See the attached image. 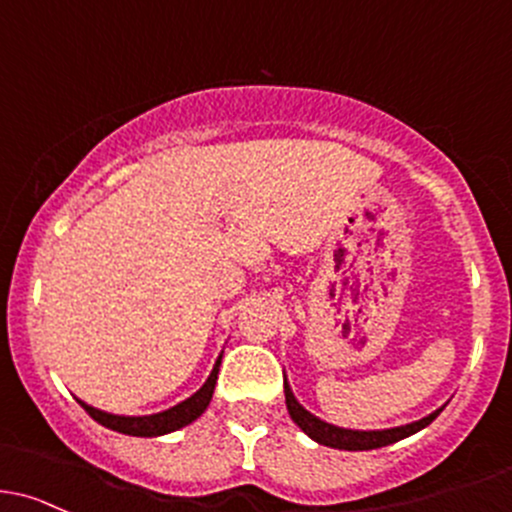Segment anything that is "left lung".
Masks as SVG:
<instances>
[{"label": "left lung", "instance_id": "1", "mask_svg": "<svg viewBox=\"0 0 512 512\" xmlns=\"http://www.w3.org/2000/svg\"><path fill=\"white\" fill-rule=\"evenodd\" d=\"M284 397H287V410L289 417L297 422V427L304 434H309L311 439L319 441V444L331 446V449H346V451H368V449H380V446L395 444V441L410 437V434L419 432L427 424H432L439 417V412H432L429 417H422L419 422L405 424V427H392V429H375V432H360V429H343L333 427V424L324 422V419L314 417L309 410L299 405L297 397H294L292 387L284 380Z\"/></svg>", "mask_w": 512, "mask_h": 512}]
</instances>
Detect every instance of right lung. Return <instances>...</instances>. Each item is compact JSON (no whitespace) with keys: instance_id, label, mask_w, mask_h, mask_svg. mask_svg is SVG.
Listing matches in <instances>:
<instances>
[{"instance_id":"obj_1","label":"right lung","mask_w":512,"mask_h":512,"mask_svg":"<svg viewBox=\"0 0 512 512\" xmlns=\"http://www.w3.org/2000/svg\"><path fill=\"white\" fill-rule=\"evenodd\" d=\"M220 358H223V355H218L211 375H208V380L203 383L201 390L193 392L188 400L179 402V405H174L171 410H164L157 414H144V417H122V414L102 412V410H95V407L85 405V402L80 400L78 402L85 407V412H88L95 422L102 424V427L112 429V432L129 434V437H161V434H169V432H176V429L186 427V424H191L193 419H198L203 412H206V407L211 405L215 380H218Z\"/></svg>"}]
</instances>
